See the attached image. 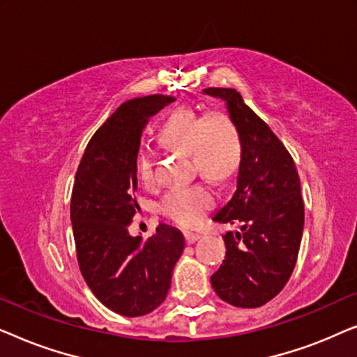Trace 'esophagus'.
Segmentation results:
<instances>
[{
	"mask_svg": "<svg viewBox=\"0 0 357 357\" xmlns=\"http://www.w3.org/2000/svg\"><path fill=\"white\" fill-rule=\"evenodd\" d=\"M199 237H202V236H199V234H197V232H185V241H187V243L197 242Z\"/></svg>",
	"mask_w": 357,
	"mask_h": 357,
	"instance_id": "34e87169",
	"label": "esophagus"
}]
</instances>
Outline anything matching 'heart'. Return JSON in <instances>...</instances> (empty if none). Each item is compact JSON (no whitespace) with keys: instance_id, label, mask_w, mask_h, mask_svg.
<instances>
[{"instance_id":"obj_1","label":"heart","mask_w":357,"mask_h":357,"mask_svg":"<svg viewBox=\"0 0 357 357\" xmlns=\"http://www.w3.org/2000/svg\"><path fill=\"white\" fill-rule=\"evenodd\" d=\"M160 141L190 154L193 169L213 180H227L237 172L242 160V138L236 123L224 112L198 114L178 109L160 130ZM136 177L143 185L154 183V158L141 148L135 159ZM214 192L206 183L170 188L160 199L159 211L182 227H193L213 208Z\"/></svg>"}]
</instances>
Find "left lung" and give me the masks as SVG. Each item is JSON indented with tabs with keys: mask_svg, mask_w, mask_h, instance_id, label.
<instances>
[{
	"mask_svg": "<svg viewBox=\"0 0 357 357\" xmlns=\"http://www.w3.org/2000/svg\"><path fill=\"white\" fill-rule=\"evenodd\" d=\"M204 94L226 102L242 138L237 190L214 221L241 224L222 236L226 260L211 276L224 302L261 307L289 281L304 231V202L294 160L270 126L245 105L236 89L208 87Z\"/></svg>",
	"mask_w": 357,
	"mask_h": 357,
	"instance_id": "1",
	"label": "left lung"
}]
</instances>
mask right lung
I'll return each mask as SVG.
<instances>
[{
  "label": "right lung",
  "mask_w": 357,
  "mask_h": 357,
  "mask_svg": "<svg viewBox=\"0 0 357 357\" xmlns=\"http://www.w3.org/2000/svg\"><path fill=\"white\" fill-rule=\"evenodd\" d=\"M172 96L121 104L96 131L82 154L71 195V222L81 275L107 309L139 317L162 304L185 248L178 229L159 224L154 236L131 237L138 188L135 159L151 116Z\"/></svg>",
  "instance_id": "obj_1"
}]
</instances>
